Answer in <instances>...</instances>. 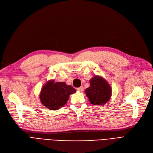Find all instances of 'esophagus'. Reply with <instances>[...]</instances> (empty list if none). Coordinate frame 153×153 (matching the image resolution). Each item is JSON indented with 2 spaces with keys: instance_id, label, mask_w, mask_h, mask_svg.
Wrapping results in <instances>:
<instances>
[{
  "instance_id": "obj_1",
  "label": "esophagus",
  "mask_w": 153,
  "mask_h": 153,
  "mask_svg": "<svg viewBox=\"0 0 153 153\" xmlns=\"http://www.w3.org/2000/svg\"><path fill=\"white\" fill-rule=\"evenodd\" d=\"M77 90H78V91H79L80 92H82V91H83V90H84V88H83L82 86H81L80 88H77Z\"/></svg>"
}]
</instances>
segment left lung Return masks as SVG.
Listing matches in <instances>:
<instances>
[{
  "instance_id": "obj_1",
  "label": "left lung",
  "mask_w": 153,
  "mask_h": 153,
  "mask_svg": "<svg viewBox=\"0 0 153 153\" xmlns=\"http://www.w3.org/2000/svg\"><path fill=\"white\" fill-rule=\"evenodd\" d=\"M90 86L85 90V93L91 104L94 105H104L108 102L112 95V89L105 79L95 76L89 81Z\"/></svg>"
}]
</instances>
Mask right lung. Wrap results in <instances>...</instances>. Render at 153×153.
Wrapping results in <instances>:
<instances>
[{
  "instance_id": "1",
  "label": "right lung",
  "mask_w": 153,
  "mask_h": 153,
  "mask_svg": "<svg viewBox=\"0 0 153 153\" xmlns=\"http://www.w3.org/2000/svg\"><path fill=\"white\" fill-rule=\"evenodd\" d=\"M75 92L72 86L64 82H54V80H50L42 87L39 95L40 100L45 108L56 110L63 107L69 96Z\"/></svg>"
}]
</instances>
